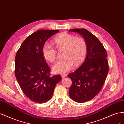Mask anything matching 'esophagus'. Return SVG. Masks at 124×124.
Listing matches in <instances>:
<instances>
[{
	"mask_svg": "<svg viewBox=\"0 0 124 124\" xmlns=\"http://www.w3.org/2000/svg\"><path fill=\"white\" fill-rule=\"evenodd\" d=\"M66 76H67L66 74H62V75H61V77H62V78H64L66 77Z\"/></svg>",
	"mask_w": 124,
	"mask_h": 124,
	"instance_id": "1",
	"label": "esophagus"
}]
</instances>
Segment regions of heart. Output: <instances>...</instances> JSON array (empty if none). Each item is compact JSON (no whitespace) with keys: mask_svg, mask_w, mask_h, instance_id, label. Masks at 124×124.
Here are the masks:
<instances>
[{"mask_svg":"<svg viewBox=\"0 0 124 124\" xmlns=\"http://www.w3.org/2000/svg\"><path fill=\"white\" fill-rule=\"evenodd\" d=\"M54 42L59 50H64L63 59L59 60L52 66V70L55 74H64L71 70L74 63L76 65L82 63L85 58L87 51V44L82 37H75L66 33L56 36ZM44 58L53 62L56 58V51L50 44L45 43L42 48Z\"/></svg>","mask_w":124,"mask_h":124,"instance_id":"b5f03b06","label":"heart"}]
</instances>
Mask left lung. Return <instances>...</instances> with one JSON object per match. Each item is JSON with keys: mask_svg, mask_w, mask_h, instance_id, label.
I'll return each instance as SVG.
<instances>
[{"mask_svg": "<svg viewBox=\"0 0 124 124\" xmlns=\"http://www.w3.org/2000/svg\"><path fill=\"white\" fill-rule=\"evenodd\" d=\"M69 31L82 35L87 44L85 61L74 73L68 74L72 82L70 97L74 101L83 103L93 99L103 86L108 72L107 54L99 40L87 30L75 29Z\"/></svg>", "mask_w": 124, "mask_h": 124, "instance_id": "obj_1", "label": "left lung"}]
</instances>
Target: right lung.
I'll return each instance as SVG.
<instances>
[{
	"label": "right lung",
	"instance_id": "1",
	"mask_svg": "<svg viewBox=\"0 0 124 124\" xmlns=\"http://www.w3.org/2000/svg\"><path fill=\"white\" fill-rule=\"evenodd\" d=\"M58 30H41L28 36L16 55L15 75L23 93L31 100L43 103L50 100L60 75L50 76L42 53L45 42Z\"/></svg>",
	"mask_w": 124,
	"mask_h": 124
}]
</instances>
